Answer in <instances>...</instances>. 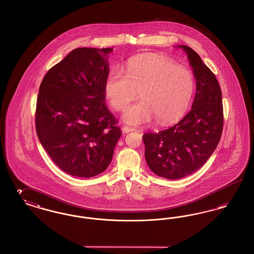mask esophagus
<instances>
[{
    "label": "esophagus",
    "instance_id": "esophagus-1",
    "mask_svg": "<svg viewBox=\"0 0 254 254\" xmlns=\"http://www.w3.org/2000/svg\"><path fill=\"white\" fill-rule=\"evenodd\" d=\"M122 130H123V132L128 133L130 132V131H134V130H135V128L129 127H127V126H124V127H122Z\"/></svg>",
    "mask_w": 254,
    "mask_h": 254
}]
</instances>
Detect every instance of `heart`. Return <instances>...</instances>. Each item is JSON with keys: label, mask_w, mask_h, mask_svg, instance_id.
Listing matches in <instances>:
<instances>
[{"label": "heart", "mask_w": 254, "mask_h": 254, "mask_svg": "<svg viewBox=\"0 0 254 254\" xmlns=\"http://www.w3.org/2000/svg\"><path fill=\"white\" fill-rule=\"evenodd\" d=\"M192 72L166 56L143 54L127 62L126 72L112 70L105 83L111 107L124 110L139 91L141 101L126 109L123 118L130 125H142L156 118L159 125L179 119L194 92Z\"/></svg>", "instance_id": "b5f03b06"}]
</instances>
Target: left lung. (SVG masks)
I'll list each match as a JSON object with an SVG mask.
<instances>
[{
	"instance_id": "1",
	"label": "left lung",
	"mask_w": 254,
	"mask_h": 254,
	"mask_svg": "<svg viewBox=\"0 0 254 254\" xmlns=\"http://www.w3.org/2000/svg\"><path fill=\"white\" fill-rule=\"evenodd\" d=\"M179 48L187 52L196 79L192 109L168 129L143 135L147 166L169 180L186 177L203 167L215 150L224 126L222 91L214 73L193 49Z\"/></svg>"
}]
</instances>
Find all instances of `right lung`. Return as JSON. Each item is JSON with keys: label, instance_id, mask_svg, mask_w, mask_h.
Segmentation results:
<instances>
[{"label": "right lung", "instance_id": "right-lung-1", "mask_svg": "<svg viewBox=\"0 0 254 254\" xmlns=\"http://www.w3.org/2000/svg\"><path fill=\"white\" fill-rule=\"evenodd\" d=\"M112 50L73 49L39 88L37 136L52 161L72 176L89 178L106 170L121 137L105 103Z\"/></svg>", "mask_w": 254, "mask_h": 254}]
</instances>
